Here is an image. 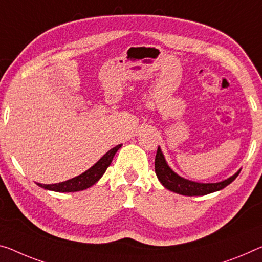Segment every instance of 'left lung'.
<instances>
[{
	"label": "left lung",
	"mask_w": 262,
	"mask_h": 262,
	"mask_svg": "<svg viewBox=\"0 0 262 262\" xmlns=\"http://www.w3.org/2000/svg\"><path fill=\"white\" fill-rule=\"evenodd\" d=\"M155 170L159 182L162 183L167 190L179 193V194L190 195V196L205 195V194H208V193L223 190L224 187H226L227 185L231 184L240 173V170H239L234 176L231 177V178L224 180V182L214 183V184H200V183L190 182V180H186L182 178V177H179L177 173L173 172L171 168L168 167V165L166 164V162H165V158L159 147L158 150H157V155L155 159Z\"/></svg>",
	"instance_id": "left-lung-1"
}]
</instances>
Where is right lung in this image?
Listing matches in <instances>:
<instances>
[{"label": "right lung", "mask_w": 262, "mask_h": 262, "mask_svg": "<svg viewBox=\"0 0 262 262\" xmlns=\"http://www.w3.org/2000/svg\"><path fill=\"white\" fill-rule=\"evenodd\" d=\"M122 145H117V146L111 148L107 154L104 155L97 163L89 170L85 171L78 177L67 180V182L58 183V184H37L39 187L46 188V190H51L56 192H77L85 190V188L92 186L98 180L102 178V176L105 173L106 168L110 166L114 159V156L116 155Z\"/></svg>", "instance_id": "obj_1"}]
</instances>
